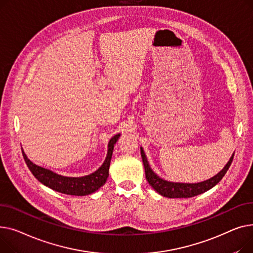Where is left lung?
<instances>
[{
  "label": "left lung",
  "instance_id": "left-lung-1",
  "mask_svg": "<svg viewBox=\"0 0 253 253\" xmlns=\"http://www.w3.org/2000/svg\"><path fill=\"white\" fill-rule=\"evenodd\" d=\"M141 155H142L146 179L148 183H149V185L157 193H159L160 195L168 198H190L209 191L210 189L214 187L222 179V177H224L234 158V153H233V155L231 156L230 160L228 161L225 168L209 180L199 182V183H175V182H169L167 180H163L162 177L157 175L152 170L142 147H141Z\"/></svg>",
  "mask_w": 253,
  "mask_h": 253
}]
</instances>
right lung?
<instances>
[{
	"label": "right lung",
	"instance_id": "obj_1",
	"mask_svg": "<svg viewBox=\"0 0 253 253\" xmlns=\"http://www.w3.org/2000/svg\"><path fill=\"white\" fill-rule=\"evenodd\" d=\"M121 133L113 136L109 143H108V150L105 160H104L103 165L93 173H90L84 176H65L58 174L48 169L42 168L40 166L35 165L33 161L29 160L22 150L23 158L26 162V165L35 175L36 179L41 182L42 185L51 188L54 191L59 193H63L67 195H74V196H85L92 193L96 192L100 189L104 184L106 183L107 177L109 175V167L110 161L112 157L113 148L117 140L120 139Z\"/></svg>",
	"mask_w": 253,
	"mask_h": 253
}]
</instances>
